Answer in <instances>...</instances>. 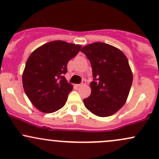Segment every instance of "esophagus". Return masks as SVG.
Here are the masks:
<instances>
[{
	"instance_id": "obj_1",
	"label": "esophagus",
	"mask_w": 159,
	"mask_h": 159,
	"mask_svg": "<svg viewBox=\"0 0 159 159\" xmlns=\"http://www.w3.org/2000/svg\"><path fill=\"white\" fill-rule=\"evenodd\" d=\"M84 84H85V81H84H84H82L81 84H77V86H78V87H81V86H83V85H84Z\"/></svg>"
}]
</instances>
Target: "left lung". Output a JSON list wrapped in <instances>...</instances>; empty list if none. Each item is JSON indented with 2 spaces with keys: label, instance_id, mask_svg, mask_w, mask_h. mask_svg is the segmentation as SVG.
<instances>
[{
  "label": "left lung",
  "instance_id": "1",
  "mask_svg": "<svg viewBox=\"0 0 159 159\" xmlns=\"http://www.w3.org/2000/svg\"><path fill=\"white\" fill-rule=\"evenodd\" d=\"M90 60L94 81L91 93L84 99L85 107L101 117L117 112L126 102L133 81L132 69L125 54L104 43H94L81 48Z\"/></svg>",
  "mask_w": 159,
  "mask_h": 159
}]
</instances>
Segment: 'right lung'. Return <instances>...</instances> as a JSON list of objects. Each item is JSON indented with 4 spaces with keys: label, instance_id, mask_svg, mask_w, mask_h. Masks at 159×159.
Wrapping results in <instances>:
<instances>
[{
    "label": "right lung",
    "instance_id": "right-lung-1",
    "mask_svg": "<svg viewBox=\"0 0 159 159\" xmlns=\"http://www.w3.org/2000/svg\"><path fill=\"white\" fill-rule=\"evenodd\" d=\"M81 48V45L56 40L41 45L29 56L22 74L23 87L41 112L50 114L65 105L73 86L63 75L68 62Z\"/></svg>",
    "mask_w": 159,
    "mask_h": 159
}]
</instances>
